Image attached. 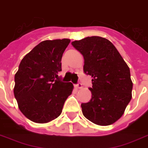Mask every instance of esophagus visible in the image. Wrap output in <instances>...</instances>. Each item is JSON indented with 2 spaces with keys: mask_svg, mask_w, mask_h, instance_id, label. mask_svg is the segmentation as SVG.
Returning a JSON list of instances; mask_svg holds the SVG:
<instances>
[{
  "mask_svg": "<svg viewBox=\"0 0 148 148\" xmlns=\"http://www.w3.org/2000/svg\"><path fill=\"white\" fill-rule=\"evenodd\" d=\"M75 86L76 87V88H79V89H80L83 87V85H82V83H78L77 84H75Z\"/></svg>",
  "mask_w": 148,
  "mask_h": 148,
  "instance_id": "34e87169",
  "label": "esophagus"
}]
</instances>
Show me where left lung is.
I'll return each mask as SVG.
<instances>
[{"mask_svg":"<svg viewBox=\"0 0 148 148\" xmlns=\"http://www.w3.org/2000/svg\"><path fill=\"white\" fill-rule=\"evenodd\" d=\"M83 54V72L92 77V97L82 103L83 115L92 123L108 125L120 119L132 98L130 71L108 40L90 36L72 42Z\"/></svg>","mask_w":148,"mask_h":148,"instance_id":"1","label":"left lung"}]
</instances>
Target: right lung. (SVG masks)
<instances>
[{
  "instance_id": "add662e5",
  "label": "right lung",
  "mask_w": 148,
  "mask_h": 148,
  "mask_svg": "<svg viewBox=\"0 0 148 148\" xmlns=\"http://www.w3.org/2000/svg\"><path fill=\"white\" fill-rule=\"evenodd\" d=\"M69 43V39L42 41L20 62L14 94L20 111L34 123H48L58 117L72 94L73 83L62 82L58 75Z\"/></svg>"
}]
</instances>
